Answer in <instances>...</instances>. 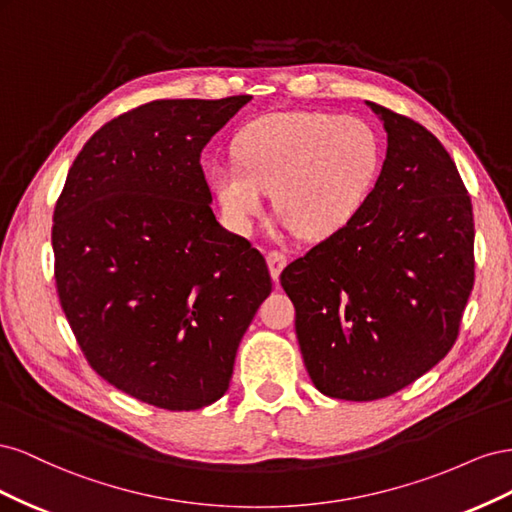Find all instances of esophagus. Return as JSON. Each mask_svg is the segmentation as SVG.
<instances>
[{
	"label": "esophagus",
	"instance_id": "1",
	"mask_svg": "<svg viewBox=\"0 0 512 512\" xmlns=\"http://www.w3.org/2000/svg\"><path fill=\"white\" fill-rule=\"evenodd\" d=\"M286 262H288V258L282 252H269L267 254V265H269V273L273 277V282L280 280V273L286 267Z\"/></svg>",
	"mask_w": 512,
	"mask_h": 512
}]
</instances>
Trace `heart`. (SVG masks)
Listing matches in <instances>:
<instances>
[{
  "instance_id": "b5f03b06",
  "label": "heart",
  "mask_w": 512,
  "mask_h": 512,
  "mask_svg": "<svg viewBox=\"0 0 512 512\" xmlns=\"http://www.w3.org/2000/svg\"><path fill=\"white\" fill-rule=\"evenodd\" d=\"M235 162L209 170L224 224L250 235L275 192L282 224L307 237H331L354 222L376 188L382 143L359 117L271 113L247 123L232 143Z\"/></svg>"
}]
</instances>
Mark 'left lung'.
Returning <instances> with one entry per match:
<instances>
[{"label":"left lung","instance_id":"8db88e82","mask_svg":"<svg viewBox=\"0 0 512 512\" xmlns=\"http://www.w3.org/2000/svg\"><path fill=\"white\" fill-rule=\"evenodd\" d=\"M386 158L365 209L282 271L307 374L335 399L389 397L453 348L474 286L472 203L442 143L365 102Z\"/></svg>","mask_w":512,"mask_h":512}]
</instances>
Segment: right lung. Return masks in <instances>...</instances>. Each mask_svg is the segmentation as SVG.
<instances>
[{"mask_svg":"<svg viewBox=\"0 0 512 512\" xmlns=\"http://www.w3.org/2000/svg\"><path fill=\"white\" fill-rule=\"evenodd\" d=\"M250 100H156L108 121L55 207V282L76 342L115 389L164 410L228 391L271 292L262 254L215 220L200 166Z\"/></svg>","mask_w":512,"mask_h":512,"instance_id":"add662e5","label":"right lung"}]
</instances>
